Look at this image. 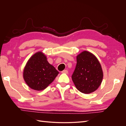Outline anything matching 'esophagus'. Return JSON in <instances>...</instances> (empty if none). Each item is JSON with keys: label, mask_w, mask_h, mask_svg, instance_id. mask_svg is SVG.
I'll list each match as a JSON object with an SVG mask.
<instances>
[{"label": "esophagus", "mask_w": 126, "mask_h": 126, "mask_svg": "<svg viewBox=\"0 0 126 126\" xmlns=\"http://www.w3.org/2000/svg\"><path fill=\"white\" fill-rule=\"evenodd\" d=\"M62 73H63V74H68V71L67 70H64L62 71Z\"/></svg>", "instance_id": "obj_1"}]
</instances>
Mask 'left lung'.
<instances>
[{"mask_svg":"<svg viewBox=\"0 0 126 126\" xmlns=\"http://www.w3.org/2000/svg\"><path fill=\"white\" fill-rule=\"evenodd\" d=\"M72 80L79 91L90 94L101 85L103 72L97 58L91 52L84 51L77 56V64Z\"/></svg>","mask_w":126,"mask_h":126,"instance_id":"obj_1","label":"left lung"}]
</instances>
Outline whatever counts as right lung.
<instances>
[{"instance_id":"1","label":"right lung","mask_w":126,"mask_h":126,"mask_svg":"<svg viewBox=\"0 0 126 126\" xmlns=\"http://www.w3.org/2000/svg\"><path fill=\"white\" fill-rule=\"evenodd\" d=\"M58 74L56 68L48 62L46 56L41 52H38L27 63L23 77L30 88L39 91L46 88Z\"/></svg>"}]
</instances>
